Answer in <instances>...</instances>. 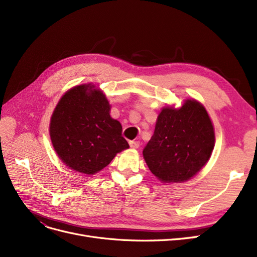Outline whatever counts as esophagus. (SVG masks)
Masks as SVG:
<instances>
[{
  "label": "esophagus",
  "instance_id": "34e87169",
  "mask_svg": "<svg viewBox=\"0 0 257 257\" xmlns=\"http://www.w3.org/2000/svg\"><path fill=\"white\" fill-rule=\"evenodd\" d=\"M129 145L131 148H133V149H138V148L140 147L141 143L139 141H130L129 142Z\"/></svg>",
  "mask_w": 257,
  "mask_h": 257
}]
</instances>
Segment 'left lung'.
<instances>
[{"instance_id": "1", "label": "left lung", "mask_w": 257, "mask_h": 257, "mask_svg": "<svg viewBox=\"0 0 257 257\" xmlns=\"http://www.w3.org/2000/svg\"><path fill=\"white\" fill-rule=\"evenodd\" d=\"M213 147L214 131L207 111L199 102L187 100L179 109L161 110L143 154L159 180L182 182L203 168Z\"/></svg>"}]
</instances>
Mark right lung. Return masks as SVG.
<instances>
[{"instance_id":"obj_1","label":"right lung","mask_w":257,"mask_h":257,"mask_svg":"<svg viewBox=\"0 0 257 257\" xmlns=\"http://www.w3.org/2000/svg\"><path fill=\"white\" fill-rule=\"evenodd\" d=\"M93 85L67 91L53 112L50 136L59 158L71 169L91 175L128 149L121 125L110 114V105Z\"/></svg>"}]
</instances>
